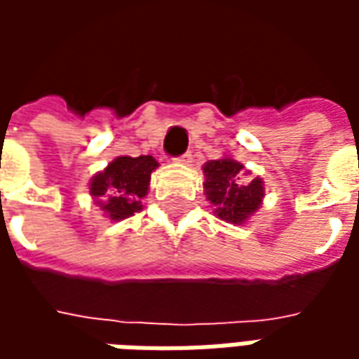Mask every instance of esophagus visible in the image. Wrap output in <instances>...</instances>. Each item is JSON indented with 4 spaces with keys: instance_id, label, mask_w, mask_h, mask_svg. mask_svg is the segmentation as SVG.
<instances>
[{
    "instance_id": "esophagus-1",
    "label": "esophagus",
    "mask_w": 359,
    "mask_h": 359,
    "mask_svg": "<svg viewBox=\"0 0 359 359\" xmlns=\"http://www.w3.org/2000/svg\"><path fill=\"white\" fill-rule=\"evenodd\" d=\"M175 161H179V163L182 165H190L192 163V151H187V154H182V156H179Z\"/></svg>"
}]
</instances>
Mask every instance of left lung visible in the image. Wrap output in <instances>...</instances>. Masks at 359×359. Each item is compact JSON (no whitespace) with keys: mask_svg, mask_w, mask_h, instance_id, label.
<instances>
[{"mask_svg":"<svg viewBox=\"0 0 359 359\" xmlns=\"http://www.w3.org/2000/svg\"><path fill=\"white\" fill-rule=\"evenodd\" d=\"M205 196L215 208V215L233 225H242L257 211L264 198V180L254 179L248 184L242 182L244 165L231 157L211 159L203 165Z\"/></svg>","mask_w":359,"mask_h":359,"instance_id":"left-lung-1","label":"left lung"}]
</instances>
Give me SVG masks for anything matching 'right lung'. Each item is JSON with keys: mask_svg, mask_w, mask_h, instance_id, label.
<instances>
[{"mask_svg": "<svg viewBox=\"0 0 359 359\" xmlns=\"http://www.w3.org/2000/svg\"><path fill=\"white\" fill-rule=\"evenodd\" d=\"M157 161L151 156L113 159L90 180V196L113 221H123L142 210V198L148 194L151 171Z\"/></svg>", "mask_w": 359, "mask_h": 359, "instance_id": "right-lung-1", "label": "right lung"}]
</instances>
